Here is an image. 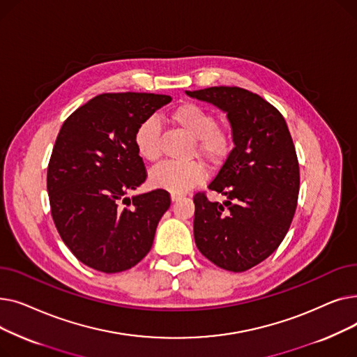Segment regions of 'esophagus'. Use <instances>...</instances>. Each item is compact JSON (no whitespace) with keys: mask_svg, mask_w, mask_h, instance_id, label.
I'll return each instance as SVG.
<instances>
[{"mask_svg":"<svg viewBox=\"0 0 357 357\" xmlns=\"http://www.w3.org/2000/svg\"><path fill=\"white\" fill-rule=\"evenodd\" d=\"M182 198V194H176V192H171V199L175 202V201H178V199H181Z\"/></svg>","mask_w":357,"mask_h":357,"instance_id":"obj_1","label":"esophagus"}]
</instances>
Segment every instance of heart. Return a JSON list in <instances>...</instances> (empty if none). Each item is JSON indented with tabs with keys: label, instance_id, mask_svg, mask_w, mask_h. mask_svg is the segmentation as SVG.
Masks as SVG:
<instances>
[{
	"label": "heart",
	"instance_id": "heart-1",
	"mask_svg": "<svg viewBox=\"0 0 357 357\" xmlns=\"http://www.w3.org/2000/svg\"><path fill=\"white\" fill-rule=\"evenodd\" d=\"M176 127L194 139L197 155L207 163L217 165L230 153L233 136L227 128L217 126L215 117L194 102L178 105L169 116ZM160 126L155 119L142 121L135 133V146L140 158L156 162L160 156ZM204 179L198 162H165L150 172V182L158 188L183 194Z\"/></svg>",
	"mask_w": 357,
	"mask_h": 357
}]
</instances>
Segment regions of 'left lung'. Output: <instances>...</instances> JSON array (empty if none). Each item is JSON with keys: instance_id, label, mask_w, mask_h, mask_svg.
Returning <instances> with one entry per match:
<instances>
[{"instance_id": "8db88e82", "label": "left lung", "mask_w": 357, "mask_h": 357, "mask_svg": "<svg viewBox=\"0 0 357 357\" xmlns=\"http://www.w3.org/2000/svg\"><path fill=\"white\" fill-rule=\"evenodd\" d=\"M227 114L234 147L208 190L194 197V238L214 265L245 272L269 257L287 236L299 192V166L282 114L257 93L237 86L185 91Z\"/></svg>"}]
</instances>
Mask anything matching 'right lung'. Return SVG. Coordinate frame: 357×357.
Returning <instances> with one entry per match:
<instances>
[{
    "label": "right lung",
    "mask_w": 357,
    "mask_h": 357,
    "mask_svg": "<svg viewBox=\"0 0 357 357\" xmlns=\"http://www.w3.org/2000/svg\"><path fill=\"white\" fill-rule=\"evenodd\" d=\"M171 100L101 93L73 111L59 131L47 167L52 217L69 250L92 269L127 271L152 249L171 197L163 190L131 198L127 192L146 181L136 130Z\"/></svg>",
    "instance_id": "add662e5"
}]
</instances>
